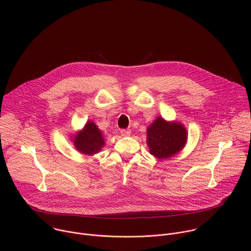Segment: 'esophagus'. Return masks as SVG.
Segmentation results:
<instances>
[{
  "label": "esophagus",
  "instance_id": "34e87169",
  "mask_svg": "<svg viewBox=\"0 0 251 251\" xmlns=\"http://www.w3.org/2000/svg\"><path fill=\"white\" fill-rule=\"evenodd\" d=\"M130 134H131V130L130 129H122L121 130V135L123 137H128V136H130Z\"/></svg>",
  "mask_w": 251,
  "mask_h": 251
}]
</instances>
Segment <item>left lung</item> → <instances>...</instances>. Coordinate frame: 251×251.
<instances>
[{
    "label": "left lung",
    "instance_id": "obj_1",
    "mask_svg": "<svg viewBox=\"0 0 251 251\" xmlns=\"http://www.w3.org/2000/svg\"><path fill=\"white\" fill-rule=\"evenodd\" d=\"M187 129L180 122H168L158 117L147 129V144L150 154L159 160L169 159L186 145Z\"/></svg>",
    "mask_w": 251,
    "mask_h": 251
}]
</instances>
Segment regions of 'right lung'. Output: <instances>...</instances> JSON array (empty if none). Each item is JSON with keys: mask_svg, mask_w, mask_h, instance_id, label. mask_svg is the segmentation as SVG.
Masks as SVG:
<instances>
[{"mask_svg": "<svg viewBox=\"0 0 251 251\" xmlns=\"http://www.w3.org/2000/svg\"><path fill=\"white\" fill-rule=\"evenodd\" d=\"M74 144L81 154L92 156L101 151L105 140L98 127L92 121H88L83 129L75 135Z\"/></svg>", "mask_w": 251, "mask_h": 251, "instance_id": "1", "label": "right lung"}]
</instances>
